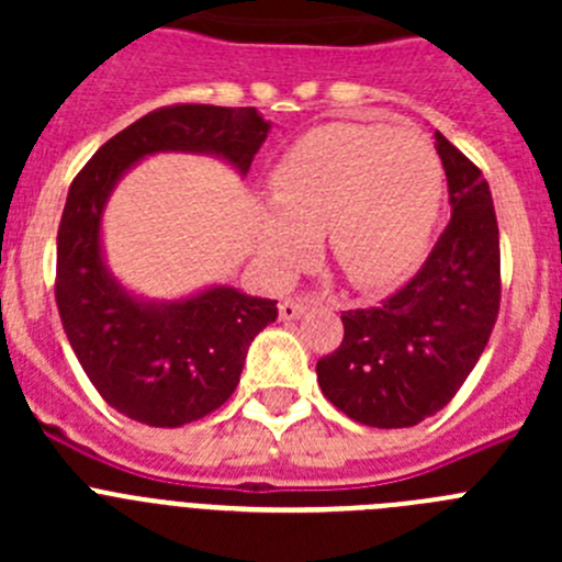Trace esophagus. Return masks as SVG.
<instances>
[{"mask_svg":"<svg viewBox=\"0 0 562 562\" xmlns=\"http://www.w3.org/2000/svg\"><path fill=\"white\" fill-rule=\"evenodd\" d=\"M312 304H315L312 297H290V301L278 304V315H281V321H297Z\"/></svg>","mask_w":562,"mask_h":562,"instance_id":"1","label":"esophagus"}]
</instances>
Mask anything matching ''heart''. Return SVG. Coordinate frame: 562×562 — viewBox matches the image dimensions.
<instances>
[{
	"label": "heart",
	"mask_w": 562,
	"mask_h": 562,
	"mask_svg": "<svg viewBox=\"0 0 562 562\" xmlns=\"http://www.w3.org/2000/svg\"><path fill=\"white\" fill-rule=\"evenodd\" d=\"M445 191L439 154L391 126L331 123L292 143L256 202L261 270L286 278L321 231L329 258L357 290H382L419 261Z\"/></svg>",
	"instance_id": "b5f03b06"
}]
</instances>
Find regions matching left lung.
<instances>
[{
  "label": "left lung",
  "mask_w": 562,
  "mask_h": 562,
  "mask_svg": "<svg viewBox=\"0 0 562 562\" xmlns=\"http://www.w3.org/2000/svg\"><path fill=\"white\" fill-rule=\"evenodd\" d=\"M450 225L422 270L371 310L342 312V342L317 360L326 400L369 428H414L456 396L475 369L501 301L493 193L441 132Z\"/></svg>",
  "instance_id": "obj_1"
}]
</instances>
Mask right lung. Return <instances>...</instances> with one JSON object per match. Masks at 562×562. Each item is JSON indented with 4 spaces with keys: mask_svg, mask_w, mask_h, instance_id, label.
Returning a JSON list of instances; mask_svg holds the SVG:
<instances>
[{
    "mask_svg": "<svg viewBox=\"0 0 562 562\" xmlns=\"http://www.w3.org/2000/svg\"><path fill=\"white\" fill-rule=\"evenodd\" d=\"M270 128L252 106L157 109L103 143L69 186L58 225V315L98 394L128 419L180 428L225 405L252 337L278 310L227 284L168 301L128 290L103 250L109 196L137 162L166 151L216 157L247 177Z\"/></svg>",
    "mask_w": 562,
    "mask_h": 562,
    "instance_id": "1",
    "label": "right lung"
}]
</instances>
